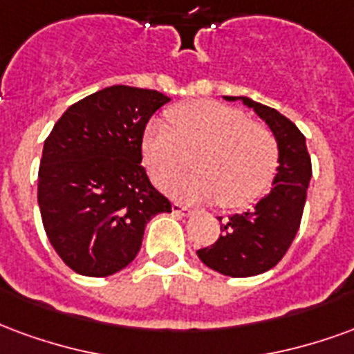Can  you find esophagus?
I'll list each match as a JSON object with an SVG mask.
<instances>
[{
  "label": "esophagus",
  "mask_w": 354,
  "mask_h": 354,
  "mask_svg": "<svg viewBox=\"0 0 354 354\" xmlns=\"http://www.w3.org/2000/svg\"><path fill=\"white\" fill-rule=\"evenodd\" d=\"M171 209H174L175 215H183V216L190 215V209L185 207V205H180V203H174V205H171Z\"/></svg>",
  "instance_id": "obj_1"
}]
</instances>
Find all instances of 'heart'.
Instances as JSON below:
<instances>
[{"mask_svg": "<svg viewBox=\"0 0 354 354\" xmlns=\"http://www.w3.org/2000/svg\"><path fill=\"white\" fill-rule=\"evenodd\" d=\"M141 156L156 185L179 175L192 154L194 174L169 183L180 200H218L241 209L264 194L279 166V147L264 124L216 100H194L152 120L141 136Z\"/></svg>", "mask_w": 354, "mask_h": 354, "instance_id": "b5f03b06", "label": "heart"}]
</instances>
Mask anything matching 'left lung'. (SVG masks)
I'll list each match as a JSON object with an SVG mask.
<instances>
[{
	"instance_id": "1",
	"label": "left lung",
	"mask_w": 354,
	"mask_h": 354,
	"mask_svg": "<svg viewBox=\"0 0 354 354\" xmlns=\"http://www.w3.org/2000/svg\"><path fill=\"white\" fill-rule=\"evenodd\" d=\"M224 100L241 102L268 124L279 147V166L272 190L252 209L228 216L221 224L223 236L200 249L198 257L223 275L251 277L272 270L296 237L311 179V158L304 133L279 111L247 95H224Z\"/></svg>"
}]
</instances>
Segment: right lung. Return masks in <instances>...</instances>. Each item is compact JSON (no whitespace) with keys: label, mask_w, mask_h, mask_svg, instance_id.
Segmentation results:
<instances>
[{"label":"right lung","mask_w":354,"mask_h":354,"mask_svg":"<svg viewBox=\"0 0 354 354\" xmlns=\"http://www.w3.org/2000/svg\"><path fill=\"white\" fill-rule=\"evenodd\" d=\"M169 102L115 84L73 103L46 138L37 203L54 251L81 275L107 277L138 257L147 223L171 213L141 166L149 118Z\"/></svg>","instance_id":"right-lung-1"}]
</instances>
